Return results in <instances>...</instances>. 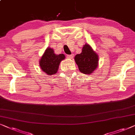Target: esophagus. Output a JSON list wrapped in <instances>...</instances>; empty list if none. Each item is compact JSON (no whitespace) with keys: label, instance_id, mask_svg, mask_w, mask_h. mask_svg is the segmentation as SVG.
Segmentation results:
<instances>
[{"label":"esophagus","instance_id":"34e87169","mask_svg":"<svg viewBox=\"0 0 135 135\" xmlns=\"http://www.w3.org/2000/svg\"><path fill=\"white\" fill-rule=\"evenodd\" d=\"M68 59H73V54H71V55H67V56H66Z\"/></svg>","mask_w":135,"mask_h":135}]
</instances>
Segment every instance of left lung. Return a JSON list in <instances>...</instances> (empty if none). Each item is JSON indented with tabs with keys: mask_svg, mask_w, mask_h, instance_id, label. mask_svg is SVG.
<instances>
[{
	"mask_svg": "<svg viewBox=\"0 0 135 135\" xmlns=\"http://www.w3.org/2000/svg\"><path fill=\"white\" fill-rule=\"evenodd\" d=\"M75 61L79 70L84 74H92L99 64V55L90 45L86 43L83 47L82 52L75 57Z\"/></svg>",
	"mask_w": 135,
	"mask_h": 135,
	"instance_id": "1",
	"label": "left lung"
}]
</instances>
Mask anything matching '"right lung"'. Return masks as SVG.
<instances>
[{"label":"right lung","mask_w":135,"mask_h":135,"mask_svg":"<svg viewBox=\"0 0 135 135\" xmlns=\"http://www.w3.org/2000/svg\"><path fill=\"white\" fill-rule=\"evenodd\" d=\"M65 59L64 54H55L52 48L48 47L39 60V65L47 75H52L57 72L61 61Z\"/></svg>","instance_id":"right-lung-1"}]
</instances>
